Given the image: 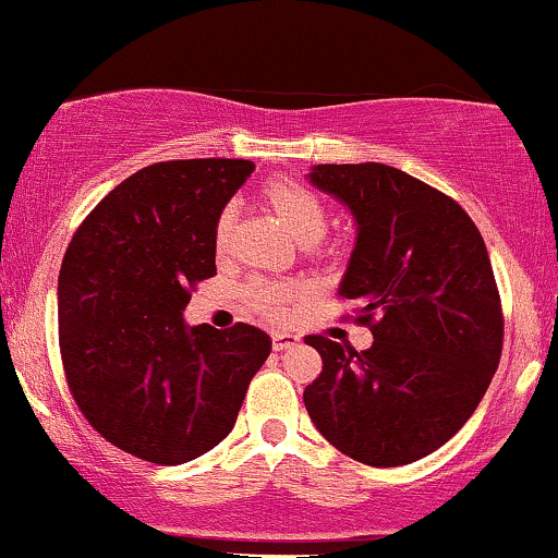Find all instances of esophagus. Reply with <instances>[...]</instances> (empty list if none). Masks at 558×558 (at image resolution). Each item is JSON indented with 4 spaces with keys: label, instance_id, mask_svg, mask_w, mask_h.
I'll return each mask as SVG.
<instances>
[{
    "label": "esophagus",
    "instance_id": "obj_1",
    "mask_svg": "<svg viewBox=\"0 0 558 558\" xmlns=\"http://www.w3.org/2000/svg\"><path fill=\"white\" fill-rule=\"evenodd\" d=\"M301 338L296 332H286V330H275L272 332V349L275 351H286V349H293V345H299Z\"/></svg>",
    "mask_w": 558,
    "mask_h": 558
}]
</instances>
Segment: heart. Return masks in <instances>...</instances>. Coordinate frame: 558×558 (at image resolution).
<instances>
[{
    "label": "heart",
    "mask_w": 558,
    "mask_h": 558,
    "mask_svg": "<svg viewBox=\"0 0 558 558\" xmlns=\"http://www.w3.org/2000/svg\"><path fill=\"white\" fill-rule=\"evenodd\" d=\"M267 198H270V204L275 207V213L280 215V220L286 222V228L293 233V239L296 241L323 239L325 228H328V213H325L323 202H319L310 189H304V185L293 181H275L270 183V189H267ZM233 217H235L233 204H228V207L220 213V217H217L215 243L220 248L228 243L230 228H233ZM299 293L301 291L296 286L272 283V280H252V283L246 286L248 304L267 317L283 315L288 301L296 299Z\"/></svg>",
    "instance_id": "b5f03b06"
}]
</instances>
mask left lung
Wrapping results in <instances>:
<instances>
[{
    "mask_svg": "<svg viewBox=\"0 0 558 558\" xmlns=\"http://www.w3.org/2000/svg\"><path fill=\"white\" fill-rule=\"evenodd\" d=\"M306 181L354 217L338 293L362 304L373 345L310 336L323 373L304 390L338 451L401 466L451 438L488 390L504 317L483 235L453 198L380 162L315 165Z\"/></svg>",
    "mask_w": 558,
    "mask_h": 558,
    "instance_id": "1",
    "label": "left lung"
}]
</instances>
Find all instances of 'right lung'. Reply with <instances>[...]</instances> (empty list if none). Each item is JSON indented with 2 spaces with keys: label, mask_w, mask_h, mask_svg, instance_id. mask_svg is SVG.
Wrapping results in <instances>:
<instances>
[{
  "label": "right lung",
  "mask_w": 558,
  "mask_h": 558,
  "mask_svg": "<svg viewBox=\"0 0 558 558\" xmlns=\"http://www.w3.org/2000/svg\"><path fill=\"white\" fill-rule=\"evenodd\" d=\"M252 172L248 159L149 165L96 204L62 259L73 399L96 433L144 462L183 464L220 444L270 356L254 325L183 319L189 288L217 275V217Z\"/></svg>",
  "instance_id": "right-lung-1"
}]
</instances>
